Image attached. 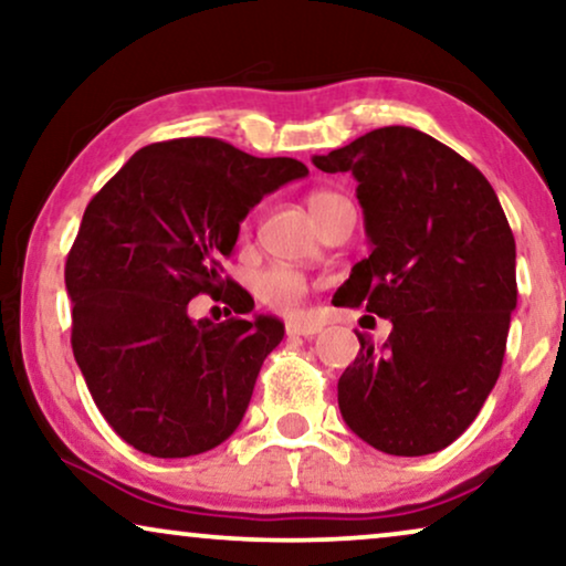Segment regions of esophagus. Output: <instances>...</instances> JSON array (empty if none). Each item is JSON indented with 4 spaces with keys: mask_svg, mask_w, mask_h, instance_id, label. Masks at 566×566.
<instances>
[{
    "mask_svg": "<svg viewBox=\"0 0 566 566\" xmlns=\"http://www.w3.org/2000/svg\"><path fill=\"white\" fill-rule=\"evenodd\" d=\"M316 332H322V327L314 322H289L285 324V335L289 337H314Z\"/></svg>",
    "mask_w": 566,
    "mask_h": 566,
    "instance_id": "34e87169",
    "label": "esophagus"
}]
</instances>
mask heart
Listing matches in <instances>:
<instances>
[{
    "label": "heart",
    "mask_w": 566,
    "mask_h": 566,
    "mask_svg": "<svg viewBox=\"0 0 566 566\" xmlns=\"http://www.w3.org/2000/svg\"><path fill=\"white\" fill-rule=\"evenodd\" d=\"M337 200H343V196H337V192L314 190L308 192L306 206L308 211H312L314 221H319L322 213L327 211L332 203H337ZM306 291V277L296 273V270L283 265L262 270V273L254 277V293H258V298L270 308H277V312H296V308L304 304Z\"/></svg>",
    "instance_id": "heart-1"
}]
</instances>
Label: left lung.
I'll return each mask as SVG.
<instances>
[{
    "label": "left lung",
    "mask_w": 566,
    "mask_h": 566,
    "mask_svg": "<svg viewBox=\"0 0 566 566\" xmlns=\"http://www.w3.org/2000/svg\"><path fill=\"white\" fill-rule=\"evenodd\" d=\"M353 172L370 254L337 296L391 319L381 350L360 353L337 384L343 420L391 455L451 446L497 384L517 304L515 237L497 192L446 144L386 126L324 157Z\"/></svg>",
    "instance_id": "obj_1"
}]
</instances>
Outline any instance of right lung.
Segmentation results:
<instances>
[{"label": "right lung", "instance_id": "obj_1", "mask_svg": "<svg viewBox=\"0 0 566 566\" xmlns=\"http://www.w3.org/2000/svg\"><path fill=\"white\" fill-rule=\"evenodd\" d=\"M306 175L298 159L190 136L144 146L90 200L64 270L72 350L97 409L136 451L185 459L239 428L283 322H192L188 304L208 293L252 312L223 260L250 208Z\"/></svg>", "mask_w": 566, "mask_h": 566}]
</instances>
